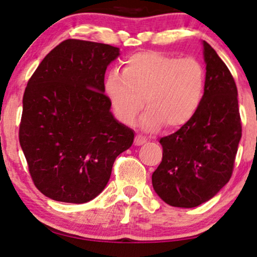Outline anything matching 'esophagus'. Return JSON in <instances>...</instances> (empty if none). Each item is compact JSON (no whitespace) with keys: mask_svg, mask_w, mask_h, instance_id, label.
I'll return each instance as SVG.
<instances>
[{"mask_svg":"<svg viewBox=\"0 0 257 257\" xmlns=\"http://www.w3.org/2000/svg\"><path fill=\"white\" fill-rule=\"evenodd\" d=\"M146 142H147V139L144 136H142V135H137L136 136V139H135V145L136 146L143 145V144H145Z\"/></svg>","mask_w":257,"mask_h":257,"instance_id":"esophagus-1","label":"esophagus"}]
</instances>
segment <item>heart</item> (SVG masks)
Segmentation results:
<instances>
[{
    "instance_id": "1",
    "label": "heart",
    "mask_w": 257,
    "mask_h": 257,
    "mask_svg": "<svg viewBox=\"0 0 257 257\" xmlns=\"http://www.w3.org/2000/svg\"><path fill=\"white\" fill-rule=\"evenodd\" d=\"M206 90V71L198 59L178 58L158 51L137 52L126 58L120 73L112 71L105 92L117 118L135 122L145 104L140 125L146 131L180 128L194 118Z\"/></svg>"
}]
</instances>
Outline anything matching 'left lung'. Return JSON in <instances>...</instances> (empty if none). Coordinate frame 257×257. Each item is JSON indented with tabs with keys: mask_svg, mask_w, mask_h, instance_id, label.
<instances>
[{
	"mask_svg": "<svg viewBox=\"0 0 257 257\" xmlns=\"http://www.w3.org/2000/svg\"><path fill=\"white\" fill-rule=\"evenodd\" d=\"M206 90L188 124L160 139L163 160L152 174L154 191L167 205L193 208L229 181L242 136L237 89L216 51L202 42Z\"/></svg>",
	"mask_w": 257,
	"mask_h": 257,
	"instance_id": "left-lung-1",
	"label": "left lung"
}]
</instances>
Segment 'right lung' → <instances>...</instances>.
<instances>
[{
    "mask_svg": "<svg viewBox=\"0 0 257 257\" xmlns=\"http://www.w3.org/2000/svg\"><path fill=\"white\" fill-rule=\"evenodd\" d=\"M119 48L66 40L45 56L23 96L20 144L35 186L56 201L85 203L100 194L135 132L113 117L106 68Z\"/></svg>",
    "mask_w": 257,
    "mask_h": 257,
    "instance_id": "right-lung-1",
    "label": "right lung"
}]
</instances>
